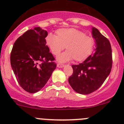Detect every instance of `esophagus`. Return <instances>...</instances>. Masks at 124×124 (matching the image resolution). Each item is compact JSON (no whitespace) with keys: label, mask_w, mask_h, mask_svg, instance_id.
I'll use <instances>...</instances> for the list:
<instances>
[{"label":"esophagus","mask_w":124,"mask_h":124,"mask_svg":"<svg viewBox=\"0 0 124 124\" xmlns=\"http://www.w3.org/2000/svg\"><path fill=\"white\" fill-rule=\"evenodd\" d=\"M64 66H65L64 65L61 64V63H58V64L57 65V67H58V68H63Z\"/></svg>","instance_id":"1"}]
</instances>
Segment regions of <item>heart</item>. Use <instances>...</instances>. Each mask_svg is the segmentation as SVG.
I'll list each match as a JSON object with an SVG mask.
<instances>
[{
	"instance_id": "obj_1",
	"label": "heart",
	"mask_w": 124,
	"mask_h": 124,
	"mask_svg": "<svg viewBox=\"0 0 124 124\" xmlns=\"http://www.w3.org/2000/svg\"><path fill=\"white\" fill-rule=\"evenodd\" d=\"M56 36L48 34L46 43L53 54L57 56L65 46L67 52L57 57V61L65 62L74 59L77 62L86 60L93 52L95 40L86 35L80 30L75 28L60 29L56 31Z\"/></svg>"
}]
</instances>
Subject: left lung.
<instances>
[{"label": "left lung", "instance_id": "8db88e82", "mask_svg": "<svg viewBox=\"0 0 124 124\" xmlns=\"http://www.w3.org/2000/svg\"><path fill=\"white\" fill-rule=\"evenodd\" d=\"M92 35L95 42L94 53L82 63L72 65L73 74L68 78L70 86L80 94H89L100 88L112 67L111 45L95 27L92 28Z\"/></svg>", "mask_w": 124, "mask_h": 124}]
</instances>
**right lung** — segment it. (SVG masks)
Segmentation results:
<instances>
[{
	"label": "right lung",
	"instance_id": "obj_1",
	"mask_svg": "<svg viewBox=\"0 0 124 124\" xmlns=\"http://www.w3.org/2000/svg\"><path fill=\"white\" fill-rule=\"evenodd\" d=\"M47 35L39 27L28 30L16 40L11 51L14 73L21 87L29 93L40 91L56 68L54 57L46 43Z\"/></svg>",
	"mask_w": 124,
	"mask_h": 124
}]
</instances>
